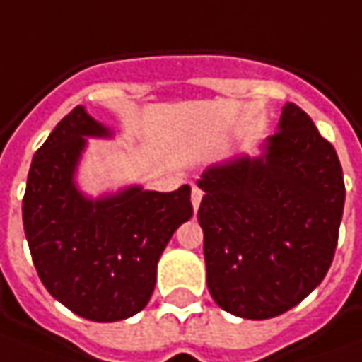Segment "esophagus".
Returning a JSON list of instances; mask_svg holds the SVG:
<instances>
[{
    "mask_svg": "<svg viewBox=\"0 0 362 362\" xmlns=\"http://www.w3.org/2000/svg\"><path fill=\"white\" fill-rule=\"evenodd\" d=\"M202 202V190L198 188V186H192V206H194V212L198 210V206Z\"/></svg>",
    "mask_w": 362,
    "mask_h": 362,
    "instance_id": "34e87169",
    "label": "esophagus"
}]
</instances>
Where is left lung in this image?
<instances>
[{
  "label": "left lung",
  "instance_id": "obj_1",
  "mask_svg": "<svg viewBox=\"0 0 362 362\" xmlns=\"http://www.w3.org/2000/svg\"><path fill=\"white\" fill-rule=\"evenodd\" d=\"M260 148L198 180L208 291L248 320L279 317L322 282L344 208L339 156L296 104H284L279 132Z\"/></svg>",
  "mask_w": 362,
  "mask_h": 362
}]
</instances>
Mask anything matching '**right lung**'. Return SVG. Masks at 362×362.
Instances as JSON below:
<instances>
[{
	"instance_id": "1",
	"label": "right lung",
	"mask_w": 362,
	"mask_h": 362,
	"mask_svg": "<svg viewBox=\"0 0 362 362\" xmlns=\"http://www.w3.org/2000/svg\"><path fill=\"white\" fill-rule=\"evenodd\" d=\"M114 132L78 106L35 152L23 196V230L40 279L71 313L114 322L148 305L158 260L192 216L190 186L174 192L128 186L90 198L76 184L88 138Z\"/></svg>"
}]
</instances>
